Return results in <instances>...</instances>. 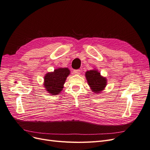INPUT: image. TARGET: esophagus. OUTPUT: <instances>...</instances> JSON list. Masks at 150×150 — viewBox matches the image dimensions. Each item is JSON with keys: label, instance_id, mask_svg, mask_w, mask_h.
Masks as SVG:
<instances>
[{"label": "esophagus", "instance_id": "34e87169", "mask_svg": "<svg viewBox=\"0 0 150 150\" xmlns=\"http://www.w3.org/2000/svg\"><path fill=\"white\" fill-rule=\"evenodd\" d=\"M73 73L76 75H79L81 74V71L79 69H76L73 71Z\"/></svg>", "mask_w": 150, "mask_h": 150}]
</instances>
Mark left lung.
Returning a JSON list of instances; mask_svg holds the SVG:
<instances>
[{"instance_id": "8db88e82", "label": "left lung", "mask_w": 150, "mask_h": 150, "mask_svg": "<svg viewBox=\"0 0 150 150\" xmlns=\"http://www.w3.org/2000/svg\"><path fill=\"white\" fill-rule=\"evenodd\" d=\"M85 76L88 84L93 92L99 93L104 91L107 85V79L101 76L97 69L87 71Z\"/></svg>"}]
</instances>
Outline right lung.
I'll list each match as a JSON object with an SVG mask.
<instances>
[{
	"label": "right lung",
	"instance_id": "1",
	"mask_svg": "<svg viewBox=\"0 0 150 150\" xmlns=\"http://www.w3.org/2000/svg\"><path fill=\"white\" fill-rule=\"evenodd\" d=\"M70 74L68 68H58L49 72L44 76V86L45 91L52 95H57L63 91L67 77Z\"/></svg>",
	"mask_w": 150,
	"mask_h": 150
}]
</instances>
